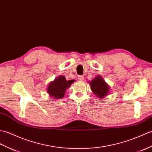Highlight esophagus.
I'll use <instances>...</instances> for the list:
<instances>
[{
    "label": "esophagus",
    "instance_id": "34e87169",
    "mask_svg": "<svg viewBox=\"0 0 152 152\" xmlns=\"http://www.w3.org/2000/svg\"><path fill=\"white\" fill-rule=\"evenodd\" d=\"M78 79L80 80V81H83L84 79H85V77L82 75H79L78 76Z\"/></svg>",
    "mask_w": 152,
    "mask_h": 152
}]
</instances>
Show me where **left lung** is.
Segmentation results:
<instances>
[{
	"label": "left lung",
	"mask_w": 152,
	"mask_h": 152,
	"mask_svg": "<svg viewBox=\"0 0 152 152\" xmlns=\"http://www.w3.org/2000/svg\"><path fill=\"white\" fill-rule=\"evenodd\" d=\"M90 85L91 90L98 98H103L109 94V86L101 75H97L90 81Z\"/></svg>",
	"instance_id": "obj_1"
}]
</instances>
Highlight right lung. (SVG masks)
<instances>
[{
    "instance_id": "1",
    "label": "right lung",
    "mask_w": 152,
    "mask_h": 152,
    "mask_svg": "<svg viewBox=\"0 0 152 152\" xmlns=\"http://www.w3.org/2000/svg\"><path fill=\"white\" fill-rule=\"evenodd\" d=\"M73 81V80H67L64 76L60 75L49 83L47 91L53 98L62 99L65 95L66 90L71 86Z\"/></svg>"
}]
</instances>
